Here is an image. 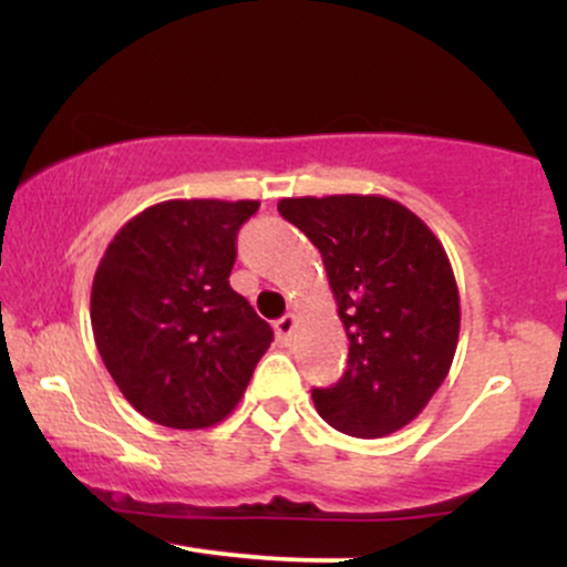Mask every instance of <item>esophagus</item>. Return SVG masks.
Here are the masks:
<instances>
[{
    "instance_id": "obj_1",
    "label": "esophagus",
    "mask_w": 567,
    "mask_h": 567,
    "mask_svg": "<svg viewBox=\"0 0 567 567\" xmlns=\"http://www.w3.org/2000/svg\"><path fill=\"white\" fill-rule=\"evenodd\" d=\"M296 324H298V320H296V317H292V315H285L282 320H277V322H275V330H277L279 341L288 343L290 336H292V330H296Z\"/></svg>"
}]
</instances>
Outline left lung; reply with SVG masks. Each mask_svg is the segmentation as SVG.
<instances>
[{"label": "left lung", "instance_id": "obj_1", "mask_svg": "<svg viewBox=\"0 0 567 567\" xmlns=\"http://www.w3.org/2000/svg\"><path fill=\"white\" fill-rule=\"evenodd\" d=\"M277 210L320 250L349 338V368L315 389L338 432L379 440L400 432L447 379L461 301L451 258L429 226L381 194L285 197Z\"/></svg>", "mask_w": 567, "mask_h": 567}]
</instances>
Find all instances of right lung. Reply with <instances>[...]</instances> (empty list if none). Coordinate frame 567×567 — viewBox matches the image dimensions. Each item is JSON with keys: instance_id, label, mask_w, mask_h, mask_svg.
Wrapping results in <instances>:
<instances>
[{"instance_id": "obj_1", "label": "right lung", "mask_w": 567, "mask_h": 567, "mask_svg": "<svg viewBox=\"0 0 567 567\" xmlns=\"http://www.w3.org/2000/svg\"><path fill=\"white\" fill-rule=\"evenodd\" d=\"M256 199H165L114 234L95 269L90 320L125 400L171 429L216 426L243 400L271 328L229 275Z\"/></svg>"}]
</instances>
